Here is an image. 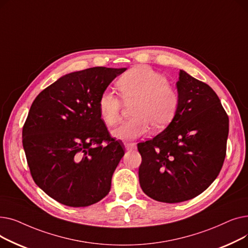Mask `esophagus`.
Segmentation results:
<instances>
[{
    "instance_id": "esophagus-1",
    "label": "esophagus",
    "mask_w": 248,
    "mask_h": 248,
    "mask_svg": "<svg viewBox=\"0 0 248 248\" xmlns=\"http://www.w3.org/2000/svg\"><path fill=\"white\" fill-rule=\"evenodd\" d=\"M124 147L126 150H135L137 148V146L133 142H124Z\"/></svg>"
}]
</instances>
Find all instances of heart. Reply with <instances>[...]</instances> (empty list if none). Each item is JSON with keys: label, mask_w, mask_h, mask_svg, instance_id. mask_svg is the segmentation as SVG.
<instances>
[{"label": "heart", "mask_w": 248, "mask_h": 248, "mask_svg": "<svg viewBox=\"0 0 248 248\" xmlns=\"http://www.w3.org/2000/svg\"><path fill=\"white\" fill-rule=\"evenodd\" d=\"M168 78L147 65H138L124 73L116 82L125 103L134 102V119L112 132L123 140H133L146 135L150 125L160 131L170 124L180 107L179 91L168 84ZM98 108L104 123L115 125L121 121L123 102L112 91L106 90L98 98Z\"/></svg>", "instance_id": "obj_1"}]
</instances>
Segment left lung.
<instances>
[{
  "label": "left lung",
  "instance_id": "1",
  "mask_svg": "<svg viewBox=\"0 0 248 248\" xmlns=\"http://www.w3.org/2000/svg\"><path fill=\"white\" fill-rule=\"evenodd\" d=\"M180 107L164 131L139 142L140 185L155 201L179 203L209 187L223 166L228 115L215 91L180 70Z\"/></svg>",
  "mask_w": 248,
  "mask_h": 248
}]
</instances>
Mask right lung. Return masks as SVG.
Here are the masks:
<instances>
[{"label":"right lung","instance_id":"obj_1","mask_svg":"<svg viewBox=\"0 0 248 248\" xmlns=\"http://www.w3.org/2000/svg\"><path fill=\"white\" fill-rule=\"evenodd\" d=\"M126 68L93 67L59 78L37 95L22 141L39 188L70 207L93 205L108 194L124 155L101 119L98 98Z\"/></svg>","mask_w":248,"mask_h":248}]
</instances>
